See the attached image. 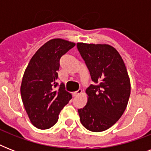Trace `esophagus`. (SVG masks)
I'll list each match as a JSON object with an SVG mask.
<instances>
[{
	"mask_svg": "<svg viewBox=\"0 0 151 151\" xmlns=\"http://www.w3.org/2000/svg\"><path fill=\"white\" fill-rule=\"evenodd\" d=\"M81 92H82V90H81V89H78V91H77V92H73V96H74V97L78 96L79 95L81 94Z\"/></svg>",
	"mask_w": 151,
	"mask_h": 151,
	"instance_id": "obj_1",
	"label": "esophagus"
}]
</instances>
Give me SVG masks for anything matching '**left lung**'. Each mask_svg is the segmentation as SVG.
Returning <instances> with one entry per match:
<instances>
[{
	"label": "left lung",
	"mask_w": 151,
	"mask_h": 151,
	"mask_svg": "<svg viewBox=\"0 0 151 151\" xmlns=\"http://www.w3.org/2000/svg\"><path fill=\"white\" fill-rule=\"evenodd\" d=\"M94 85L86 89L87 104L78 109L85 129L103 132L122 117L129 102L131 85L124 63L109 45L77 44Z\"/></svg>",
	"instance_id": "8db88e82"
}]
</instances>
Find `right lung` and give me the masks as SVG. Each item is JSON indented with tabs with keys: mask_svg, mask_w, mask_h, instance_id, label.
<instances>
[{
	"mask_svg": "<svg viewBox=\"0 0 151 151\" xmlns=\"http://www.w3.org/2000/svg\"><path fill=\"white\" fill-rule=\"evenodd\" d=\"M75 44L63 39H52L32 57L24 72L20 92L30 122L40 129H48L58 121L63 108L72 99L61 83L59 90L57 71L61 57Z\"/></svg>",
	"mask_w": 151,
	"mask_h": 151,
	"instance_id": "add662e5",
	"label": "right lung"
}]
</instances>
